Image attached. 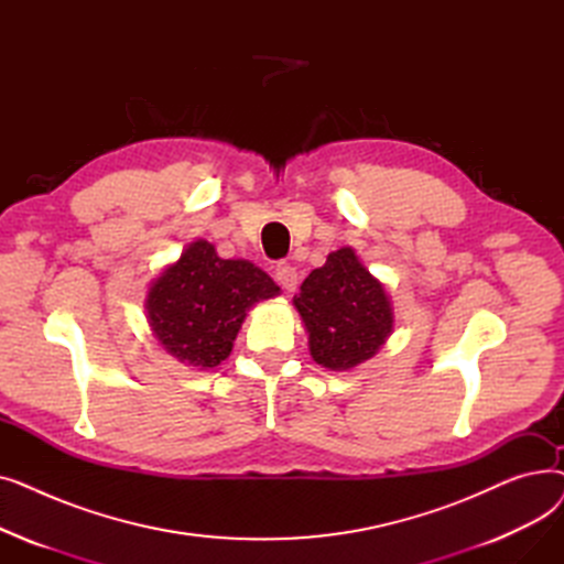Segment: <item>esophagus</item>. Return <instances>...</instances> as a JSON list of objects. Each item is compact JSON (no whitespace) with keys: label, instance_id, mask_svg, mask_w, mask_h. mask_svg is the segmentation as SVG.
Here are the masks:
<instances>
[{"label":"esophagus","instance_id":"1","mask_svg":"<svg viewBox=\"0 0 564 564\" xmlns=\"http://www.w3.org/2000/svg\"><path fill=\"white\" fill-rule=\"evenodd\" d=\"M276 281L288 290H297V283H300V276H297V270L290 262H281L276 264Z\"/></svg>","mask_w":564,"mask_h":564}]
</instances>
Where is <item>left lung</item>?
I'll return each instance as SVG.
<instances>
[{
  "label": "left lung",
  "mask_w": 564,
  "mask_h": 564,
  "mask_svg": "<svg viewBox=\"0 0 564 564\" xmlns=\"http://www.w3.org/2000/svg\"><path fill=\"white\" fill-rule=\"evenodd\" d=\"M294 306L306 324L313 361L332 370L368 361L393 332L387 290L349 247L308 274Z\"/></svg>",
  "instance_id": "1"
}]
</instances>
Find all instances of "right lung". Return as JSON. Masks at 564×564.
I'll return each instance as SVG.
<instances>
[{
  "mask_svg": "<svg viewBox=\"0 0 564 564\" xmlns=\"http://www.w3.org/2000/svg\"><path fill=\"white\" fill-rule=\"evenodd\" d=\"M281 288L247 260H224L210 242H194L148 292V322L177 361L219 366L247 311Z\"/></svg>",
  "mask_w": 564,
  "mask_h": 564,
  "instance_id": "add662e5",
  "label": "right lung"
}]
</instances>
